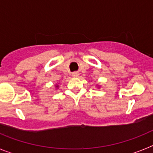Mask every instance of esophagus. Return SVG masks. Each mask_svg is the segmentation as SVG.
Returning <instances> with one entry per match:
<instances>
[{"label": "esophagus", "mask_w": 153, "mask_h": 153, "mask_svg": "<svg viewBox=\"0 0 153 153\" xmlns=\"http://www.w3.org/2000/svg\"><path fill=\"white\" fill-rule=\"evenodd\" d=\"M79 73L78 72H74V73H73L72 74V76H74V78H76V77H78V76H79Z\"/></svg>", "instance_id": "1"}]
</instances>
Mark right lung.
Masks as SVG:
<instances>
[{
  "mask_svg": "<svg viewBox=\"0 0 153 153\" xmlns=\"http://www.w3.org/2000/svg\"><path fill=\"white\" fill-rule=\"evenodd\" d=\"M55 87H56V88H58V87H59V85L56 84V86H55Z\"/></svg>",
  "mask_w": 153,
  "mask_h": 153,
  "instance_id": "1",
  "label": "right lung"
}]
</instances>
